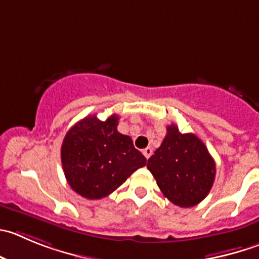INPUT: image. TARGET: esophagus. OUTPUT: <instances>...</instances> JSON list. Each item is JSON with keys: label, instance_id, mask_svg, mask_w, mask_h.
Returning <instances> with one entry per match:
<instances>
[{"label": "esophagus", "instance_id": "1", "mask_svg": "<svg viewBox=\"0 0 259 259\" xmlns=\"http://www.w3.org/2000/svg\"><path fill=\"white\" fill-rule=\"evenodd\" d=\"M142 154L145 155V157H146V159H149V157L151 156V154H152V149H151V147H146V149L142 150Z\"/></svg>", "mask_w": 259, "mask_h": 259}]
</instances>
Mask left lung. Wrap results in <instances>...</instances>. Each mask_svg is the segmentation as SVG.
Returning a JSON list of instances; mask_svg holds the SVG:
<instances>
[{"mask_svg":"<svg viewBox=\"0 0 259 259\" xmlns=\"http://www.w3.org/2000/svg\"><path fill=\"white\" fill-rule=\"evenodd\" d=\"M160 191L179 207L198 205L211 191L216 165L205 144L193 134H181L176 124L147 161Z\"/></svg>","mask_w":259,"mask_h":259,"instance_id":"8db88e82","label":"left lung"}]
</instances>
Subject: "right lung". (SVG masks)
Instances as JSON below:
<instances>
[{"label": "right lung", "mask_w": 259, "mask_h": 259, "mask_svg": "<svg viewBox=\"0 0 259 259\" xmlns=\"http://www.w3.org/2000/svg\"><path fill=\"white\" fill-rule=\"evenodd\" d=\"M118 115L107 120L89 115L66 134L61 147L63 171L71 188L89 199L107 197L137 169L146 157L130 136L118 132Z\"/></svg>", "instance_id": "right-lung-1"}]
</instances>
